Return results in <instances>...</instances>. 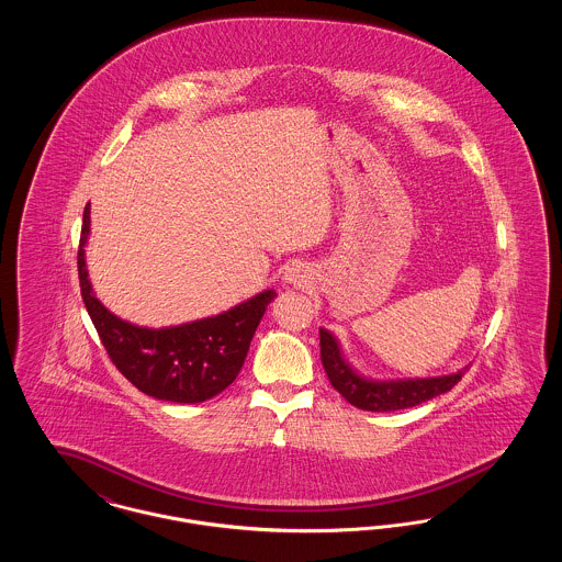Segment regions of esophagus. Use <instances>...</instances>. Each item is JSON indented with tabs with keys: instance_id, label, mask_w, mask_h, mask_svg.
I'll list each match as a JSON object with an SVG mask.
<instances>
[{
	"instance_id": "34e87169",
	"label": "esophagus",
	"mask_w": 562,
	"mask_h": 562,
	"mask_svg": "<svg viewBox=\"0 0 562 562\" xmlns=\"http://www.w3.org/2000/svg\"><path fill=\"white\" fill-rule=\"evenodd\" d=\"M284 280L291 286H307L310 284V273H307V269L303 268V266H293V268L286 269Z\"/></svg>"
}]
</instances>
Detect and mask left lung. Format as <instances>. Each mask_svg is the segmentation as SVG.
Segmentation results:
<instances>
[{
    "label": "left lung",
    "mask_w": 562,
    "mask_h": 562,
    "mask_svg": "<svg viewBox=\"0 0 562 562\" xmlns=\"http://www.w3.org/2000/svg\"><path fill=\"white\" fill-rule=\"evenodd\" d=\"M321 358L330 385L356 408L387 413L411 408L422 402L431 401L449 392L463 376L465 369L442 376H417V379H371L358 373L344 356L339 339L321 328Z\"/></svg>",
    "instance_id": "8db88e82"
}]
</instances>
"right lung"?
Here are the masks:
<instances>
[{
  "instance_id": "obj_1",
  "label": "right lung",
  "mask_w": 562,
  "mask_h": 562,
  "mask_svg": "<svg viewBox=\"0 0 562 562\" xmlns=\"http://www.w3.org/2000/svg\"><path fill=\"white\" fill-rule=\"evenodd\" d=\"M88 236L90 204L83 211L78 250L81 299L120 373L143 394L179 404L211 401L232 385L276 291L255 294L209 318L161 328L138 326L109 312L92 291L83 250Z\"/></svg>"
}]
</instances>
